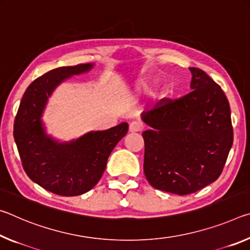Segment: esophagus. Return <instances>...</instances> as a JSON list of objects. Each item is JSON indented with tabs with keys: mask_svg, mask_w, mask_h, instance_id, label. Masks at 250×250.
I'll return each instance as SVG.
<instances>
[{
	"mask_svg": "<svg viewBox=\"0 0 250 250\" xmlns=\"http://www.w3.org/2000/svg\"><path fill=\"white\" fill-rule=\"evenodd\" d=\"M143 129V124L137 121H134L129 124V132H141Z\"/></svg>",
	"mask_w": 250,
	"mask_h": 250,
	"instance_id": "1",
	"label": "esophagus"
}]
</instances>
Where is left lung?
Segmentation results:
<instances>
[{"label": "left lung", "instance_id": "obj_1", "mask_svg": "<svg viewBox=\"0 0 250 250\" xmlns=\"http://www.w3.org/2000/svg\"><path fill=\"white\" fill-rule=\"evenodd\" d=\"M193 91L163 98L143 115L144 173L159 190L188 195L217 179L234 141L230 107L222 87L189 67Z\"/></svg>", "mask_w": 250, "mask_h": 250}]
</instances>
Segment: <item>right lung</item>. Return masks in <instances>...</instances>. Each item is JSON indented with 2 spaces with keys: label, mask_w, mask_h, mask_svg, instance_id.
I'll return each mask as SVG.
<instances>
[{
  "label": "right lung",
  "mask_w": 250,
  "mask_h": 250,
  "mask_svg": "<svg viewBox=\"0 0 250 250\" xmlns=\"http://www.w3.org/2000/svg\"><path fill=\"white\" fill-rule=\"evenodd\" d=\"M92 66H63L38 77L28 85L15 116L13 136L26 175L60 196H79L92 189L104 173L109 154L128 130L127 123H122L66 144H57L45 135L40 118L47 96L68 76Z\"/></svg>",
  "instance_id": "1"
}]
</instances>
